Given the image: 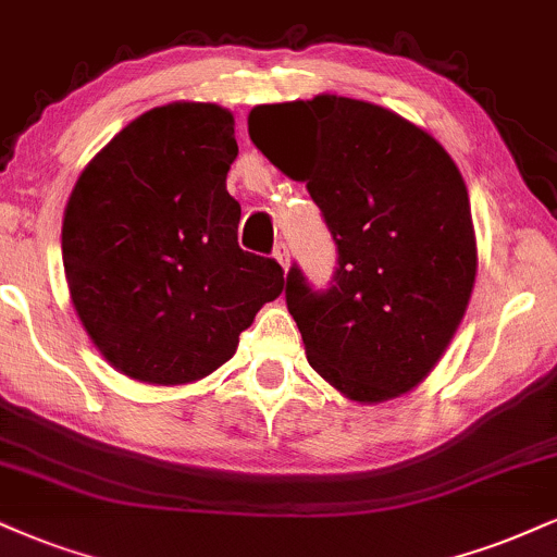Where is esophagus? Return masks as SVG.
<instances>
[{"label": "esophagus", "mask_w": 557, "mask_h": 557, "mask_svg": "<svg viewBox=\"0 0 557 557\" xmlns=\"http://www.w3.org/2000/svg\"><path fill=\"white\" fill-rule=\"evenodd\" d=\"M274 259L280 261V267H283L285 272L290 270V251H287V246H285V244H277V246H274Z\"/></svg>", "instance_id": "34e87169"}]
</instances>
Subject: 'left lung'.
Masks as SVG:
<instances>
[{"label": "left lung", "mask_w": 557, "mask_h": 557, "mask_svg": "<svg viewBox=\"0 0 557 557\" xmlns=\"http://www.w3.org/2000/svg\"><path fill=\"white\" fill-rule=\"evenodd\" d=\"M251 143L304 181L337 244L326 293L287 272L306 358L358 405L428 379L457 334L478 274L467 184L438 139L366 100L317 96L257 106Z\"/></svg>", "instance_id": "1"}]
</instances>
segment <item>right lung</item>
<instances>
[{
  "instance_id": "right-lung-1",
  "label": "right lung",
  "mask_w": 557,
  "mask_h": 557,
  "mask_svg": "<svg viewBox=\"0 0 557 557\" xmlns=\"http://www.w3.org/2000/svg\"><path fill=\"white\" fill-rule=\"evenodd\" d=\"M233 126L218 103L158 106L85 165L66 199L72 306L100 355L143 384L210 376L283 293V267L238 246L240 205L225 189Z\"/></svg>"
}]
</instances>
